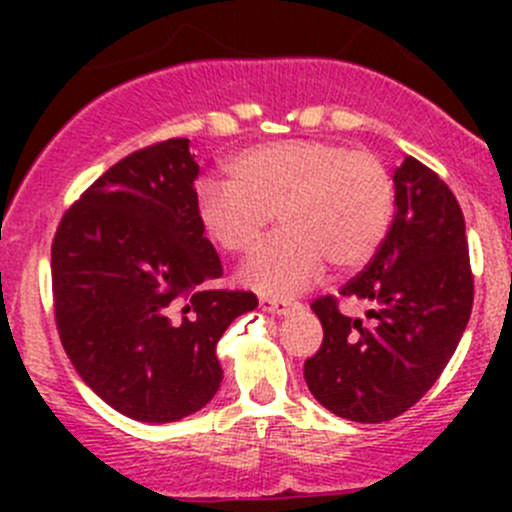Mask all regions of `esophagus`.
I'll return each instance as SVG.
<instances>
[{
	"label": "esophagus",
	"mask_w": 512,
	"mask_h": 512,
	"mask_svg": "<svg viewBox=\"0 0 512 512\" xmlns=\"http://www.w3.org/2000/svg\"><path fill=\"white\" fill-rule=\"evenodd\" d=\"M294 307L292 299L285 297H270V294H262L260 297V309L262 312H270V314H287L289 309Z\"/></svg>",
	"instance_id": "esophagus-1"
}]
</instances>
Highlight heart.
<instances>
[{
  "label": "heart",
  "mask_w": 512,
  "mask_h": 512,
  "mask_svg": "<svg viewBox=\"0 0 512 512\" xmlns=\"http://www.w3.org/2000/svg\"><path fill=\"white\" fill-rule=\"evenodd\" d=\"M227 178L200 180L195 188V218L218 250L242 255L257 245L272 215L282 225L240 270V280L257 292H297L324 265L359 270L394 218L386 165L332 141L289 138L245 148L227 160Z\"/></svg>",
  "instance_id": "b5f03b06"
}]
</instances>
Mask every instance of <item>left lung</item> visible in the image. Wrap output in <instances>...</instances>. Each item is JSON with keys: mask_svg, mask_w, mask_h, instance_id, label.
<instances>
[{"mask_svg": "<svg viewBox=\"0 0 512 512\" xmlns=\"http://www.w3.org/2000/svg\"><path fill=\"white\" fill-rule=\"evenodd\" d=\"M396 213L369 265L339 294L364 302L366 319L339 312L327 294L312 302L324 329L304 361L314 399L359 423L401 416L436 384L473 309L466 220L446 183L406 156L394 173Z\"/></svg>", "mask_w": 512, "mask_h": 512, "instance_id": "obj_1", "label": "left lung"}]
</instances>
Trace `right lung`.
Returning a JSON list of instances; mask_svg holds the SVG:
<instances>
[{
  "label": "right lung",
  "instance_id": "right-lung-1",
  "mask_svg": "<svg viewBox=\"0 0 512 512\" xmlns=\"http://www.w3.org/2000/svg\"><path fill=\"white\" fill-rule=\"evenodd\" d=\"M188 138L131 153L71 205L51 245L61 344L86 386L118 414L168 423L203 409L223 381L230 322L257 307L223 275L195 218Z\"/></svg>",
  "mask_w": 512,
  "mask_h": 512
}]
</instances>
